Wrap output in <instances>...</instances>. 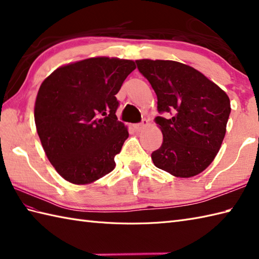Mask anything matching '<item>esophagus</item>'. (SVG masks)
Here are the masks:
<instances>
[{
	"label": "esophagus",
	"mask_w": 259,
	"mask_h": 259,
	"mask_svg": "<svg viewBox=\"0 0 259 259\" xmlns=\"http://www.w3.org/2000/svg\"><path fill=\"white\" fill-rule=\"evenodd\" d=\"M148 123H149V122H148V120L144 119V120L141 121L140 123H136V124H134V128H135L137 131H141L142 129H145V128H146V126L148 125Z\"/></svg>",
	"instance_id": "34e87169"
}]
</instances>
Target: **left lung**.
I'll return each mask as SVG.
<instances>
[{
    "mask_svg": "<svg viewBox=\"0 0 259 259\" xmlns=\"http://www.w3.org/2000/svg\"><path fill=\"white\" fill-rule=\"evenodd\" d=\"M140 73L158 99L157 117L163 141L151 153L155 166L175 177L203 171L221 149L230 113L226 92L189 65L170 60H137Z\"/></svg>",
    "mask_w": 259,
    "mask_h": 259,
    "instance_id": "obj_1",
    "label": "left lung"
}]
</instances>
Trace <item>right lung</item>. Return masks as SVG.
<instances>
[{
    "label": "right lung",
    "instance_id": "add662e5",
    "mask_svg": "<svg viewBox=\"0 0 259 259\" xmlns=\"http://www.w3.org/2000/svg\"><path fill=\"white\" fill-rule=\"evenodd\" d=\"M133 60L98 57L58 68L38 89L34 120L49 161L69 183L88 185L115 167L129 137L115 95Z\"/></svg>",
    "mask_w": 259,
    "mask_h": 259
}]
</instances>
